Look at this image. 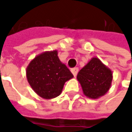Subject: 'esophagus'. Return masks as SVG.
<instances>
[{"label":"esophagus","mask_w":132,"mask_h":132,"mask_svg":"<svg viewBox=\"0 0 132 132\" xmlns=\"http://www.w3.org/2000/svg\"><path fill=\"white\" fill-rule=\"evenodd\" d=\"M71 72H72V73H73V75L74 76V77H76L77 74H78V68H73L71 70Z\"/></svg>","instance_id":"34e87169"}]
</instances>
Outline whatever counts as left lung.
Returning <instances> with one entry per match:
<instances>
[{"instance_id": "left-lung-1", "label": "left lung", "mask_w": 132, "mask_h": 132, "mask_svg": "<svg viewBox=\"0 0 132 132\" xmlns=\"http://www.w3.org/2000/svg\"><path fill=\"white\" fill-rule=\"evenodd\" d=\"M77 79L85 96L98 99L111 88L112 72L98 58L93 57L78 72Z\"/></svg>"}]
</instances>
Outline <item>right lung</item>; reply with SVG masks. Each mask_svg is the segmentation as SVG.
<instances>
[{
  "mask_svg": "<svg viewBox=\"0 0 132 132\" xmlns=\"http://www.w3.org/2000/svg\"><path fill=\"white\" fill-rule=\"evenodd\" d=\"M26 77L35 93L50 100L61 94L65 81L73 75L59 60L58 51L54 50L35 56L27 67Z\"/></svg>",
  "mask_w": 132,
  "mask_h": 132,
  "instance_id": "add662e5",
  "label": "right lung"
}]
</instances>
